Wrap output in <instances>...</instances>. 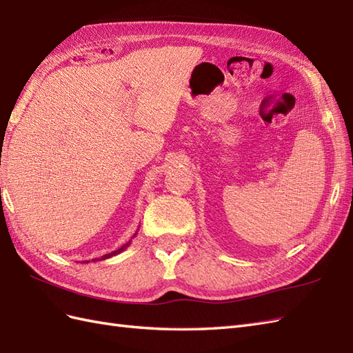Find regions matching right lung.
<instances>
[{
	"mask_svg": "<svg viewBox=\"0 0 353 353\" xmlns=\"http://www.w3.org/2000/svg\"><path fill=\"white\" fill-rule=\"evenodd\" d=\"M137 236V233L135 234H133V237H135ZM130 245V241L128 242V243H125V245H123L121 248H119V250H116V251H112V252H110V254H105V255H102L101 256V259H93L92 261H99V260H107V259H110V256H114V255H117V254H120V252H123V251H125L126 250V248ZM84 263H89V261H84Z\"/></svg>",
	"mask_w": 353,
	"mask_h": 353,
	"instance_id": "right-lung-1",
	"label": "right lung"
}]
</instances>
